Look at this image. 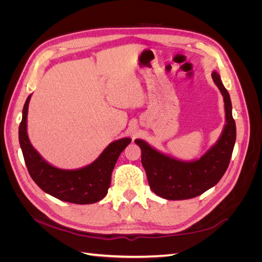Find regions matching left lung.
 Masks as SVG:
<instances>
[{
  "label": "left lung",
  "mask_w": 262,
  "mask_h": 262,
  "mask_svg": "<svg viewBox=\"0 0 262 262\" xmlns=\"http://www.w3.org/2000/svg\"><path fill=\"white\" fill-rule=\"evenodd\" d=\"M213 82L224 99L225 124L219 140L200 158L180 161L137 139L142 150L141 162L145 169L152 191L167 200H186L198 196L215 186L225 173L236 141V124L232 115L229 94L216 71L212 72Z\"/></svg>",
  "instance_id": "8db88e82"
}]
</instances>
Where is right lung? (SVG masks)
I'll list each match as a JSON object with an SVG mask.
<instances>
[{"mask_svg": "<svg viewBox=\"0 0 262 262\" xmlns=\"http://www.w3.org/2000/svg\"><path fill=\"white\" fill-rule=\"evenodd\" d=\"M31 94L23 108L18 139L30 177L37 186L57 199L92 204L105 198L112 181V172L119 155L131 143L130 138L112 142L92 164L76 169H62L51 165L31 145L27 133V115Z\"/></svg>", "mask_w": 262, "mask_h": 262, "instance_id": "right-lung-1", "label": "right lung"}]
</instances>
